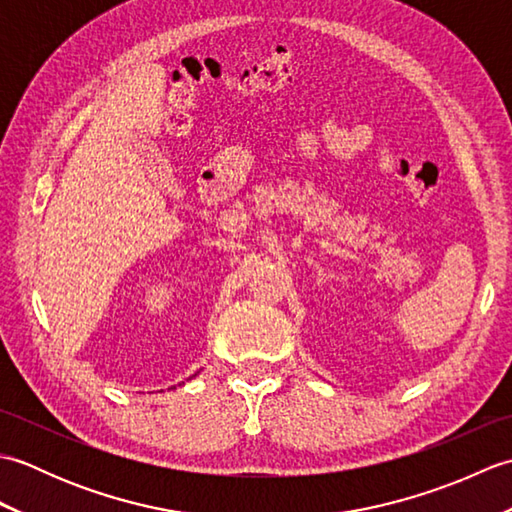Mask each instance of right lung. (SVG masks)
<instances>
[{
	"label": "right lung",
	"mask_w": 512,
	"mask_h": 512,
	"mask_svg": "<svg viewBox=\"0 0 512 512\" xmlns=\"http://www.w3.org/2000/svg\"><path fill=\"white\" fill-rule=\"evenodd\" d=\"M193 376H195V374H193Z\"/></svg>",
	"instance_id": "right-lung-1"
}]
</instances>
